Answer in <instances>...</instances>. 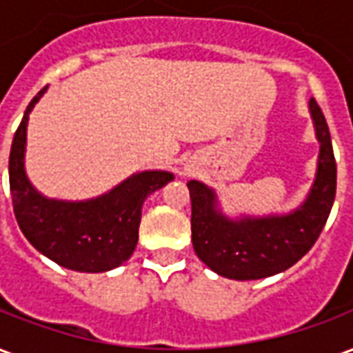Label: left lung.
<instances>
[{"label": "left lung", "mask_w": 353, "mask_h": 353, "mask_svg": "<svg viewBox=\"0 0 353 353\" xmlns=\"http://www.w3.org/2000/svg\"><path fill=\"white\" fill-rule=\"evenodd\" d=\"M308 111L319 143L318 170L310 192L293 212L229 217L212 187L196 179L187 183L194 253L223 278L261 280L283 272L310 252L325 227L336 192V162L329 126L314 98Z\"/></svg>", "instance_id": "8db88e82"}]
</instances>
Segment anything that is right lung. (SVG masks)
<instances>
[{
    "label": "right lung",
    "mask_w": 353,
    "mask_h": 353,
    "mask_svg": "<svg viewBox=\"0 0 353 353\" xmlns=\"http://www.w3.org/2000/svg\"><path fill=\"white\" fill-rule=\"evenodd\" d=\"M47 87L24 111L9 157L12 210L22 234L57 265L77 272H108L121 266L138 244L141 206L151 192L174 179L166 170H145L126 177L111 191L90 200L43 196L26 176V130L30 113Z\"/></svg>",
    "instance_id": "1"
}]
</instances>
